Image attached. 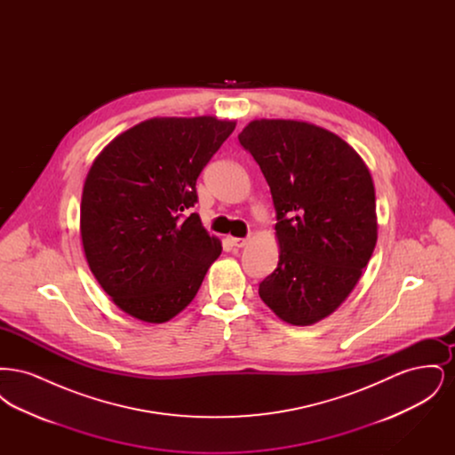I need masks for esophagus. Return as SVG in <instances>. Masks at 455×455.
<instances>
[{
	"label": "esophagus",
	"mask_w": 455,
	"mask_h": 455,
	"mask_svg": "<svg viewBox=\"0 0 455 455\" xmlns=\"http://www.w3.org/2000/svg\"><path fill=\"white\" fill-rule=\"evenodd\" d=\"M227 240L230 243V247H234V249H240V247H243L247 243V238L228 237Z\"/></svg>",
	"instance_id": "34e87169"
}]
</instances>
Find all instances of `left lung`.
<instances>
[{
    "label": "left lung",
    "instance_id": "8db88e82",
    "mask_svg": "<svg viewBox=\"0 0 455 455\" xmlns=\"http://www.w3.org/2000/svg\"><path fill=\"white\" fill-rule=\"evenodd\" d=\"M238 141L264 173L278 221L280 260L260 300L288 324H314L347 300L375 249L371 175L347 141L302 121H252Z\"/></svg>",
    "mask_w": 455,
    "mask_h": 455
}]
</instances>
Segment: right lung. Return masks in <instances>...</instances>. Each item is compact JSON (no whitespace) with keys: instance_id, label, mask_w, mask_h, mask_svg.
Here are the masks:
<instances>
[{"instance_id":"obj_1","label":"right lung","mask_w":455,"mask_h":455,"mask_svg":"<svg viewBox=\"0 0 455 455\" xmlns=\"http://www.w3.org/2000/svg\"><path fill=\"white\" fill-rule=\"evenodd\" d=\"M234 121L155 117L110 141L87 175L80 230L88 266L114 303L165 323L195 299L221 252L197 213L196 180Z\"/></svg>"}]
</instances>
